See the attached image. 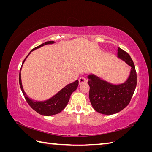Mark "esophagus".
Wrapping results in <instances>:
<instances>
[{"label": "esophagus", "instance_id": "esophagus-1", "mask_svg": "<svg viewBox=\"0 0 152 152\" xmlns=\"http://www.w3.org/2000/svg\"><path fill=\"white\" fill-rule=\"evenodd\" d=\"M87 82V80L85 77H80L79 80V84H82V83H85V82Z\"/></svg>", "mask_w": 152, "mask_h": 152}]
</instances>
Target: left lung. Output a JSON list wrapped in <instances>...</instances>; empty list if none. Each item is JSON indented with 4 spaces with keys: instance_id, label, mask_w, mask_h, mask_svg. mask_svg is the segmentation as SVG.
Listing matches in <instances>:
<instances>
[{
    "instance_id": "8db88e82",
    "label": "left lung",
    "mask_w": 152,
    "mask_h": 152,
    "mask_svg": "<svg viewBox=\"0 0 152 152\" xmlns=\"http://www.w3.org/2000/svg\"><path fill=\"white\" fill-rule=\"evenodd\" d=\"M118 57L131 67L130 75L126 82L113 85L103 80L94 75L88 76L89 99L96 112L112 115L125 108L130 103L137 84V75L134 62L130 55L118 48Z\"/></svg>"
}]
</instances>
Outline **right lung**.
Instances as JSON below:
<instances>
[{"instance_id":"right-lung-1","label":"right lung","mask_w":152,"mask_h":152,"mask_svg":"<svg viewBox=\"0 0 152 152\" xmlns=\"http://www.w3.org/2000/svg\"><path fill=\"white\" fill-rule=\"evenodd\" d=\"M53 43L54 41H48V42L43 43L39 45V46L35 48L34 49H32L30 52L33 51L35 49H37L43 46L44 45ZM30 54V53L28 54V56ZM27 56L25 58L24 61H23L21 67ZM19 82L22 93L23 94L27 103H28V104L31 107V108L34 109L35 111H36L39 114L45 116L53 115L61 112L67 105L72 93L77 89L78 86H79V80H76L72 82V83L69 84L67 86H66L64 88H63L60 91H59L56 95H54L51 98L49 99L48 100L44 101V102H37V101H34L30 99L28 96H26V94L25 93L23 89V86L21 84V72H20L19 75Z\"/></svg>"}]
</instances>
